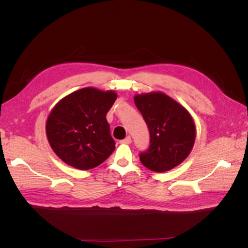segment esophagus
<instances>
[{"label":"esophagus","mask_w":248,"mask_h":248,"mask_svg":"<svg viewBox=\"0 0 248 248\" xmlns=\"http://www.w3.org/2000/svg\"><path fill=\"white\" fill-rule=\"evenodd\" d=\"M121 144H131V136H127L124 140H120Z\"/></svg>","instance_id":"34e87169"}]
</instances>
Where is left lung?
Segmentation results:
<instances>
[{
  "instance_id": "8db88e82",
  "label": "left lung",
  "mask_w": 248,
  "mask_h": 248,
  "mask_svg": "<svg viewBox=\"0 0 248 248\" xmlns=\"http://www.w3.org/2000/svg\"><path fill=\"white\" fill-rule=\"evenodd\" d=\"M136 108L149 130L150 144L140 154L141 164L163 172L180 164L195 141V124L187 110L165 93H150L134 97Z\"/></svg>"
}]
</instances>
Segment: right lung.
I'll use <instances>...</instances> for the list:
<instances>
[{
  "mask_svg": "<svg viewBox=\"0 0 248 248\" xmlns=\"http://www.w3.org/2000/svg\"><path fill=\"white\" fill-rule=\"evenodd\" d=\"M117 94L83 88L62 99L50 113L46 131L52 149L66 164L86 170L115 150L107 113Z\"/></svg>",
  "mask_w": 248,
  "mask_h": 248,
  "instance_id": "add662e5",
  "label": "right lung"
}]
</instances>
